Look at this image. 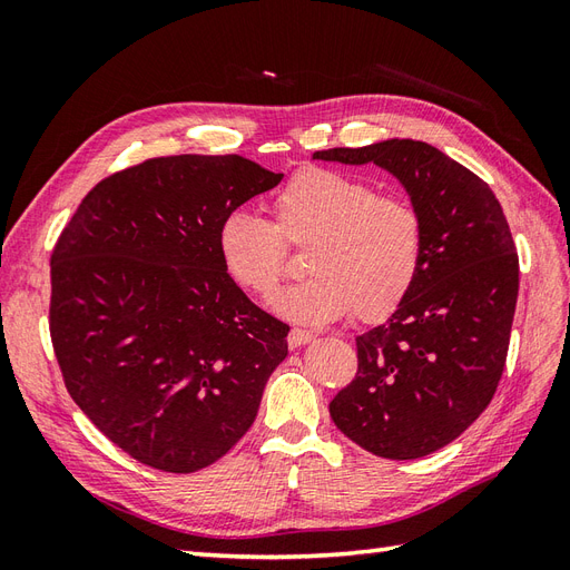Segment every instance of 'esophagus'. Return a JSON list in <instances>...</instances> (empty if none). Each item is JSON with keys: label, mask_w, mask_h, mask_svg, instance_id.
Masks as SVG:
<instances>
[{"label": "esophagus", "mask_w": 570, "mask_h": 570, "mask_svg": "<svg viewBox=\"0 0 570 570\" xmlns=\"http://www.w3.org/2000/svg\"><path fill=\"white\" fill-rule=\"evenodd\" d=\"M312 337H314L312 331H304V327H292L289 335H287V344L292 350H297V347H302V344L312 342Z\"/></svg>", "instance_id": "34e87169"}]
</instances>
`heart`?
Masks as SVG:
<instances>
[{"mask_svg":"<svg viewBox=\"0 0 570 570\" xmlns=\"http://www.w3.org/2000/svg\"><path fill=\"white\" fill-rule=\"evenodd\" d=\"M306 249V281L275 299L299 323L344 314L385 321L419 283L425 226L413 202L377 195L371 183L318 166L297 170L273 197V223L230 212L218 226V254L230 278L271 299L289 271V249Z\"/></svg>","mask_w":570,"mask_h":570,"instance_id":"b5f03b06","label":"heart"}]
</instances>
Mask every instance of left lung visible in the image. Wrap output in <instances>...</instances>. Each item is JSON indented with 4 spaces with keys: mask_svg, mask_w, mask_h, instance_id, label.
<instances>
[{
    "mask_svg": "<svg viewBox=\"0 0 570 570\" xmlns=\"http://www.w3.org/2000/svg\"><path fill=\"white\" fill-rule=\"evenodd\" d=\"M314 159L387 168L425 226L419 283L387 323L356 337V375L335 394L331 419L375 456L433 454L488 409L504 373L519 254L502 204L473 170L419 140Z\"/></svg>",
    "mask_w": 570,
    "mask_h": 570,
    "instance_id": "left-lung-1",
    "label": "left lung"
}]
</instances>
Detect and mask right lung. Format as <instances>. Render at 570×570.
<instances>
[{"label":"right lung","mask_w":570,"mask_h":570,"mask_svg":"<svg viewBox=\"0 0 570 570\" xmlns=\"http://www.w3.org/2000/svg\"><path fill=\"white\" fill-rule=\"evenodd\" d=\"M281 180L237 154L147 159L99 180L51 249L63 385L135 461L195 473L252 428L289 325L223 268L218 226Z\"/></svg>","instance_id":"add662e5"}]
</instances>
